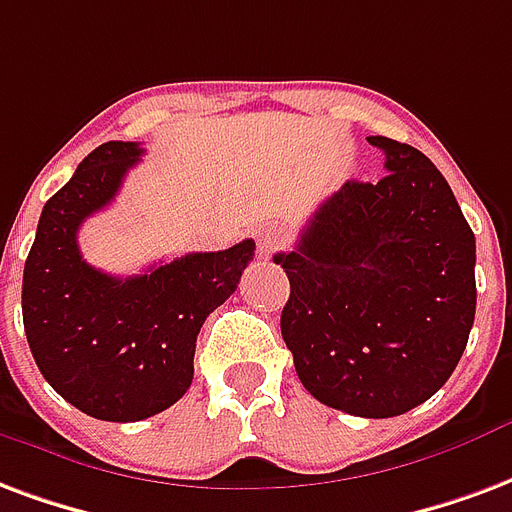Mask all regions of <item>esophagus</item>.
<instances>
[{"label":"esophagus","instance_id":"obj_1","mask_svg":"<svg viewBox=\"0 0 512 512\" xmlns=\"http://www.w3.org/2000/svg\"><path fill=\"white\" fill-rule=\"evenodd\" d=\"M257 238V255L260 257H271L276 249H282L287 244V233L285 227L279 225H263L255 233Z\"/></svg>","mask_w":512,"mask_h":512}]
</instances>
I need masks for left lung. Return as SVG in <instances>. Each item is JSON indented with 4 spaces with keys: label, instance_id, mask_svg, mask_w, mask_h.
I'll list each match as a JSON object with an SVG mask.
<instances>
[{
    "label": "left lung",
    "instance_id": "1",
    "mask_svg": "<svg viewBox=\"0 0 512 512\" xmlns=\"http://www.w3.org/2000/svg\"><path fill=\"white\" fill-rule=\"evenodd\" d=\"M380 181H347L293 252L282 339L314 399L393 418L448 382L475 323V233L434 162L372 135Z\"/></svg>",
    "mask_w": 512,
    "mask_h": 512
}]
</instances>
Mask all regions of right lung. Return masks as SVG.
I'll return each mask as SVG.
<instances>
[{
  "label": "right lung",
  "instance_id": "right-lung-1",
  "mask_svg": "<svg viewBox=\"0 0 512 512\" xmlns=\"http://www.w3.org/2000/svg\"><path fill=\"white\" fill-rule=\"evenodd\" d=\"M138 143L108 140L40 214L24 266V331L37 369L62 399L97 420L135 423L189 391L200 325L236 293L255 241L192 252L138 276H111L78 249L83 219L108 206Z\"/></svg>",
  "mask_w": 512,
  "mask_h": 512
}]
</instances>
